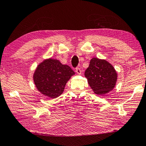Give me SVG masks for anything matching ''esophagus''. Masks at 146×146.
Returning <instances> with one entry per match:
<instances>
[{
    "label": "esophagus",
    "instance_id": "esophagus-1",
    "mask_svg": "<svg viewBox=\"0 0 146 146\" xmlns=\"http://www.w3.org/2000/svg\"><path fill=\"white\" fill-rule=\"evenodd\" d=\"M76 72L77 74H78V75H80V74L82 73V70L80 69L79 68H76Z\"/></svg>",
    "mask_w": 146,
    "mask_h": 146
}]
</instances>
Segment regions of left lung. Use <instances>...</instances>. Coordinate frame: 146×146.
Masks as SVG:
<instances>
[{
  "label": "left lung",
  "mask_w": 146,
  "mask_h": 146,
  "mask_svg": "<svg viewBox=\"0 0 146 146\" xmlns=\"http://www.w3.org/2000/svg\"><path fill=\"white\" fill-rule=\"evenodd\" d=\"M85 76L94 92L98 95H104L112 90L118 77L116 70L110 62L96 58L90 60Z\"/></svg>",
  "instance_id": "left-lung-1"
}]
</instances>
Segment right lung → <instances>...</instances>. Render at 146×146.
I'll return each instance as SVG.
<instances>
[{"label":"right lung","mask_w":146,"mask_h":146,"mask_svg":"<svg viewBox=\"0 0 146 146\" xmlns=\"http://www.w3.org/2000/svg\"><path fill=\"white\" fill-rule=\"evenodd\" d=\"M75 74L69 66L49 58L38 65L33 74V81L40 92L54 99L61 95L67 82Z\"/></svg>","instance_id":"obj_1"}]
</instances>
